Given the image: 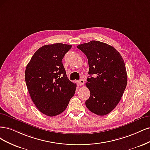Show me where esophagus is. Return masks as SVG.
I'll return each instance as SVG.
<instances>
[{
	"label": "esophagus",
	"instance_id": "obj_1",
	"mask_svg": "<svg viewBox=\"0 0 150 150\" xmlns=\"http://www.w3.org/2000/svg\"><path fill=\"white\" fill-rule=\"evenodd\" d=\"M78 84L79 86H81L84 84V80L83 79H80L78 81Z\"/></svg>",
	"mask_w": 150,
	"mask_h": 150
}]
</instances>
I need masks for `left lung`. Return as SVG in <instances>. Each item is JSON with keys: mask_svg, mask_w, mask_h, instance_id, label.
<instances>
[{"mask_svg": "<svg viewBox=\"0 0 150 150\" xmlns=\"http://www.w3.org/2000/svg\"><path fill=\"white\" fill-rule=\"evenodd\" d=\"M77 48L88 59L90 67L86 86L90 96L85 105L92 113L104 116L116 107L127 84L124 60L115 48L107 43L92 40Z\"/></svg>", "mask_w": 150, "mask_h": 150, "instance_id": "8db88e82", "label": "left lung"}]
</instances>
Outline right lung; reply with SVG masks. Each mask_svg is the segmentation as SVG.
<instances>
[{
  "instance_id": "add662e5",
  "label": "right lung",
  "mask_w": 150,
  "mask_h": 150,
  "mask_svg": "<svg viewBox=\"0 0 150 150\" xmlns=\"http://www.w3.org/2000/svg\"><path fill=\"white\" fill-rule=\"evenodd\" d=\"M71 47L60 43L43 45L26 67L25 80L31 99L38 110L49 117L65 111L75 92L76 83L67 78L62 63Z\"/></svg>"
}]
</instances>
